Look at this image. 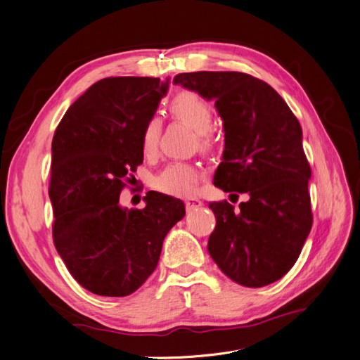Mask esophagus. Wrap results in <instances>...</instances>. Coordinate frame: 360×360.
Here are the masks:
<instances>
[{"instance_id":"34e87169","label":"esophagus","mask_w":360,"mask_h":360,"mask_svg":"<svg viewBox=\"0 0 360 360\" xmlns=\"http://www.w3.org/2000/svg\"><path fill=\"white\" fill-rule=\"evenodd\" d=\"M184 204H186L188 210H192V209H197V207H201L202 201L198 198H188L186 201H184Z\"/></svg>"}]
</instances>
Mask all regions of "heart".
Segmentation results:
<instances>
[{"mask_svg": "<svg viewBox=\"0 0 360 360\" xmlns=\"http://www.w3.org/2000/svg\"><path fill=\"white\" fill-rule=\"evenodd\" d=\"M171 112L179 120L193 127L200 135L201 146L209 144V132L213 127V110L201 96L193 91H181L171 101ZM160 120L150 117L141 130V150L146 156H153L160 136ZM200 177V171L191 163L174 162L163 168L155 179V186L169 195H186L193 189Z\"/></svg>", "mask_w": 360, "mask_h": 360, "instance_id": "1", "label": "heart"}]
</instances>
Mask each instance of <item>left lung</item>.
<instances>
[{
  "mask_svg": "<svg viewBox=\"0 0 360 360\" xmlns=\"http://www.w3.org/2000/svg\"><path fill=\"white\" fill-rule=\"evenodd\" d=\"M174 84L214 101L225 146L213 183L249 195L238 212L226 201L209 204L216 216L209 254L237 284L269 285L296 263L312 226L297 118L269 84L246 73H179Z\"/></svg>",
  "mask_w": 360,
  "mask_h": 360,
  "instance_id": "1",
  "label": "left lung"
}]
</instances>
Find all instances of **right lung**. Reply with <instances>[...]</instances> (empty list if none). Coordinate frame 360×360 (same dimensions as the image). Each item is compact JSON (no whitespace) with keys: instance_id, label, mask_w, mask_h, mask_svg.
<instances>
[{"instance_id":"right-lung-1","label":"right lung","mask_w":360,"mask_h":360,"mask_svg":"<svg viewBox=\"0 0 360 360\" xmlns=\"http://www.w3.org/2000/svg\"><path fill=\"white\" fill-rule=\"evenodd\" d=\"M168 86L169 79L138 76L97 81L53 135V243L70 275L97 296L123 297L143 285L186 213L183 201L160 192H147L141 210L120 205L126 176L144 159L141 130Z\"/></svg>"}]
</instances>
